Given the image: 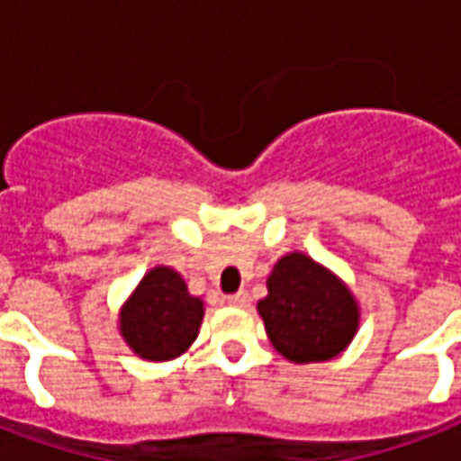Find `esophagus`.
Returning a JSON list of instances; mask_svg holds the SVG:
<instances>
[{"label":"esophagus","mask_w":461,"mask_h":461,"mask_svg":"<svg viewBox=\"0 0 461 461\" xmlns=\"http://www.w3.org/2000/svg\"><path fill=\"white\" fill-rule=\"evenodd\" d=\"M227 303L234 308H246L249 303H251V296L246 294V292H237V294L227 296Z\"/></svg>","instance_id":"obj_1"}]
</instances>
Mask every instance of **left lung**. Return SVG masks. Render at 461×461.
Here are the masks:
<instances>
[{
    "label": "left lung",
    "mask_w": 461,
    "mask_h": 461,
    "mask_svg": "<svg viewBox=\"0 0 461 461\" xmlns=\"http://www.w3.org/2000/svg\"><path fill=\"white\" fill-rule=\"evenodd\" d=\"M258 302L270 342L292 364L339 357L358 332L361 308L349 285L302 251L285 253Z\"/></svg>",
    "instance_id": "obj_1"
}]
</instances>
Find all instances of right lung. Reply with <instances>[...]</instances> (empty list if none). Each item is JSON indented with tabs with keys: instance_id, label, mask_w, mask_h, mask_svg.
I'll list each match as a JSON object with an SVG mask.
<instances>
[{
	"instance_id": "obj_1",
	"label": "right lung",
	"mask_w": 461,
	"mask_h": 461,
	"mask_svg": "<svg viewBox=\"0 0 461 461\" xmlns=\"http://www.w3.org/2000/svg\"><path fill=\"white\" fill-rule=\"evenodd\" d=\"M205 306L174 267H150L119 311V335L143 361H172L195 342Z\"/></svg>"
}]
</instances>
